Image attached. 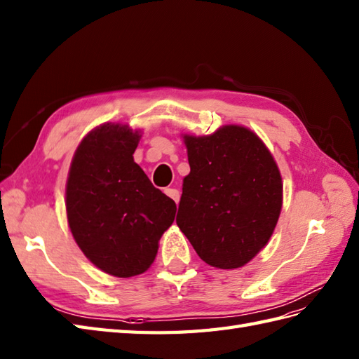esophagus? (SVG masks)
<instances>
[{
  "label": "esophagus",
  "mask_w": 359,
  "mask_h": 359,
  "mask_svg": "<svg viewBox=\"0 0 359 359\" xmlns=\"http://www.w3.org/2000/svg\"><path fill=\"white\" fill-rule=\"evenodd\" d=\"M165 191V195H168V196H170L173 201H175V203H180V196H181V194H180V190L178 189H165L164 190Z\"/></svg>",
  "instance_id": "esophagus-1"
}]
</instances>
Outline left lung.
Instances as JSON below:
<instances>
[{"mask_svg": "<svg viewBox=\"0 0 359 359\" xmlns=\"http://www.w3.org/2000/svg\"><path fill=\"white\" fill-rule=\"evenodd\" d=\"M190 173L177 224L205 264L241 268L264 248L282 210L280 170L252 130L226 125L184 135Z\"/></svg>", "mask_w": 359, "mask_h": 359, "instance_id": "left-lung-1", "label": "left lung"}]
</instances>
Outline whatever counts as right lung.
I'll return each instance as SVG.
<instances>
[{
	"mask_svg": "<svg viewBox=\"0 0 359 359\" xmlns=\"http://www.w3.org/2000/svg\"><path fill=\"white\" fill-rule=\"evenodd\" d=\"M140 137L120 123L93 129L77 146L67 180V217L76 243L116 277L147 271L177 213L175 201L134 161Z\"/></svg>",
	"mask_w": 359,
	"mask_h": 359,
	"instance_id": "1",
	"label": "right lung"
}]
</instances>
